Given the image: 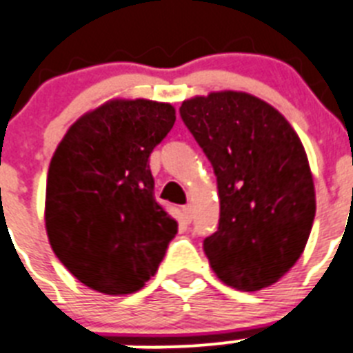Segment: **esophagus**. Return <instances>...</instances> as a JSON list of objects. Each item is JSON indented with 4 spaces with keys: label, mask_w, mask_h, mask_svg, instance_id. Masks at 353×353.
Segmentation results:
<instances>
[{
    "label": "esophagus",
    "mask_w": 353,
    "mask_h": 353,
    "mask_svg": "<svg viewBox=\"0 0 353 353\" xmlns=\"http://www.w3.org/2000/svg\"><path fill=\"white\" fill-rule=\"evenodd\" d=\"M182 216L185 220V223H190L194 218V210H192V204H187V206L182 208Z\"/></svg>",
    "instance_id": "esophagus-1"
}]
</instances>
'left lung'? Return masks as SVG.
Segmentation results:
<instances>
[{
  "label": "left lung",
  "mask_w": 353,
  "mask_h": 353,
  "mask_svg": "<svg viewBox=\"0 0 353 353\" xmlns=\"http://www.w3.org/2000/svg\"><path fill=\"white\" fill-rule=\"evenodd\" d=\"M180 116L216 176L220 220L203 243L211 268L241 291L277 283L303 253L315 216L301 140L279 110L241 92L185 100Z\"/></svg>",
  "instance_id": "8db88e82"
}]
</instances>
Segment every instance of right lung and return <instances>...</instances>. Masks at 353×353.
Segmentation results:
<instances>
[{"label":"right lung","instance_id":"obj_1","mask_svg":"<svg viewBox=\"0 0 353 353\" xmlns=\"http://www.w3.org/2000/svg\"><path fill=\"white\" fill-rule=\"evenodd\" d=\"M170 103L112 100L85 114L57 147L45 221L63 267L105 294L142 290L179 223L154 197L149 157L174 124Z\"/></svg>","mask_w":353,"mask_h":353}]
</instances>
